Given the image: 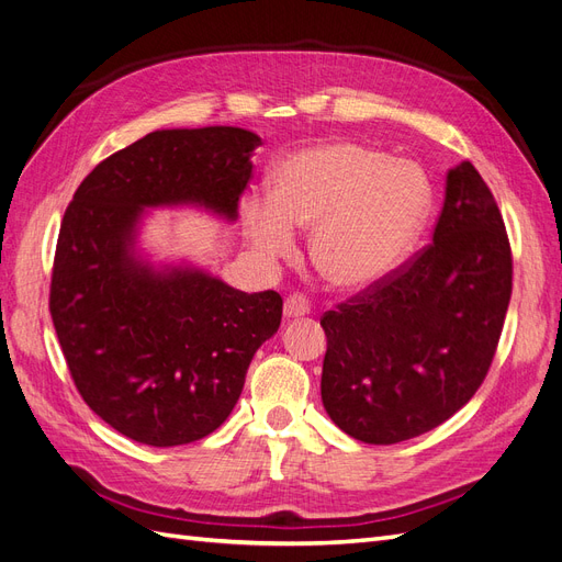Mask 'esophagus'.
I'll list each match as a JSON object with an SVG mask.
<instances>
[{
	"mask_svg": "<svg viewBox=\"0 0 562 562\" xmlns=\"http://www.w3.org/2000/svg\"><path fill=\"white\" fill-rule=\"evenodd\" d=\"M312 312L310 307V300L304 295H291L285 297L283 302V316L291 321V318H300V316H307Z\"/></svg>",
	"mask_w": 562,
	"mask_h": 562,
	"instance_id": "esophagus-1",
	"label": "esophagus"
}]
</instances>
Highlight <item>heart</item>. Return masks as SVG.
<instances>
[{"label":"heart","instance_id":"b5f03b06","mask_svg":"<svg viewBox=\"0 0 562 562\" xmlns=\"http://www.w3.org/2000/svg\"><path fill=\"white\" fill-rule=\"evenodd\" d=\"M431 206L427 176L411 161L347 138L302 147L274 168L269 201L244 209V234L265 258L293 250L310 229V258L337 291L380 281L398 265Z\"/></svg>","mask_w":562,"mask_h":562}]
</instances>
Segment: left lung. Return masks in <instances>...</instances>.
Listing matches in <instances>:
<instances>
[{
	"label": "left lung",
	"instance_id": "obj_1",
	"mask_svg": "<svg viewBox=\"0 0 562 562\" xmlns=\"http://www.w3.org/2000/svg\"><path fill=\"white\" fill-rule=\"evenodd\" d=\"M512 300V248L471 161L450 168L434 241L321 318V401L339 429L391 446L436 429L487 375Z\"/></svg>",
	"mask_w": 562,
	"mask_h": 562
}]
</instances>
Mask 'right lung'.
Masks as SVG:
<instances>
[{"label":"right lung","instance_id":"1","mask_svg":"<svg viewBox=\"0 0 562 562\" xmlns=\"http://www.w3.org/2000/svg\"><path fill=\"white\" fill-rule=\"evenodd\" d=\"M258 133L161 128L100 161L65 211L50 318L91 411L151 448L213 434L246 372L281 326L274 291L244 293L192 262H155L140 246L147 211L239 217Z\"/></svg>","mask_w":562,"mask_h":562}]
</instances>
